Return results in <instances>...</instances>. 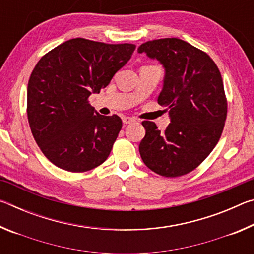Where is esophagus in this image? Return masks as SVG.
<instances>
[{
	"instance_id": "esophagus-1",
	"label": "esophagus",
	"mask_w": 254,
	"mask_h": 254,
	"mask_svg": "<svg viewBox=\"0 0 254 254\" xmlns=\"http://www.w3.org/2000/svg\"><path fill=\"white\" fill-rule=\"evenodd\" d=\"M122 121L124 124H130V123H133L135 122L136 120L134 118H130V117H123L122 118Z\"/></svg>"
}]
</instances>
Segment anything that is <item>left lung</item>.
<instances>
[{"label": "left lung", "mask_w": 254, "mask_h": 254, "mask_svg": "<svg viewBox=\"0 0 254 254\" xmlns=\"http://www.w3.org/2000/svg\"><path fill=\"white\" fill-rule=\"evenodd\" d=\"M165 68L158 103L169 112L163 132L143 121L139 151L149 169L179 177L196 169L217 144L224 128L227 102L221 72L209 56L177 38L147 41L137 48Z\"/></svg>", "instance_id": "1"}]
</instances>
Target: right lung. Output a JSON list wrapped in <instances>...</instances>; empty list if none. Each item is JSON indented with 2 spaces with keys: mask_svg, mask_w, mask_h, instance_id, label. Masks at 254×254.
I'll return each mask as SVG.
<instances>
[{
  "mask_svg": "<svg viewBox=\"0 0 254 254\" xmlns=\"http://www.w3.org/2000/svg\"><path fill=\"white\" fill-rule=\"evenodd\" d=\"M134 49L132 44L76 38L38 62L28 83V121L37 144L55 166L84 173L109 157L122 120L98 114L88 97L110 84Z\"/></svg>",
  "mask_w": 254,
  "mask_h": 254,
  "instance_id": "1",
  "label": "right lung"
}]
</instances>
